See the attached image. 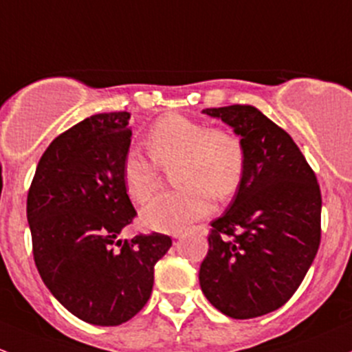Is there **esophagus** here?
Segmentation results:
<instances>
[{
    "instance_id": "1",
    "label": "esophagus",
    "mask_w": 352,
    "mask_h": 352,
    "mask_svg": "<svg viewBox=\"0 0 352 352\" xmlns=\"http://www.w3.org/2000/svg\"><path fill=\"white\" fill-rule=\"evenodd\" d=\"M172 236H173V238H175V239L182 238V236H184V231H175V232H172Z\"/></svg>"
}]
</instances>
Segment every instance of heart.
I'll list each match as a JSON object with an SVG mask.
<instances>
[{
	"instance_id": "obj_1",
	"label": "heart",
	"mask_w": 352,
	"mask_h": 352,
	"mask_svg": "<svg viewBox=\"0 0 352 352\" xmlns=\"http://www.w3.org/2000/svg\"><path fill=\"white\" fill-rule=\"evenodd\" d=\"M151 158L129 150L121 173L129 197L145 204L160 188L162 168L180 164L177 184L186 187L151 201L142 212V223L165 232L182 231L214 209V194L226 199L236 192L244 172V146L234 133L207 128L182 114H166L148 133Z\"/></svg>"
}]
</instances>
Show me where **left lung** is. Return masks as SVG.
<instances>
[{
  "label": "left lung",
  "instance_id": "1",
  "mask_svg": "<svg viewBox=\"0 0 352 352\" xmlns=\"http://www.w3.org/2000/svg\"><path fill=\"white\" fill-rule=\"evenodd\" d=\"M241 136L244 172L226 212L210 226L201 288L217 310L253 319L290 300L320 244L317 177L292 136L253 106L207 108Z\"/></svg>",
  "mask_w": 352,
  "mask_h": 352
}]
</instances>
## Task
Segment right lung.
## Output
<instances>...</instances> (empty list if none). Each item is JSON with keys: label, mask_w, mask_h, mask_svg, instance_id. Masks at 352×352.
<instances>
[{"label": "right lung", "mask_w": 352, "mask_h": 352, "mask_svg": "<svg viewBox=\"0 0 352 352\" xmlns=\"http://www.w3.org/2000/svg\"><path fill=\"white\" fill-rule=\"evenodd\" d=\"M129 116L94 114L58 135L40 158L27 197L43 283L70 314L94 325H120L145 307L155 265L172 246L160 232L118 239L136 216L121 173Z\"/></svg>", "instance_id": "add662e5"}]
</instances>
